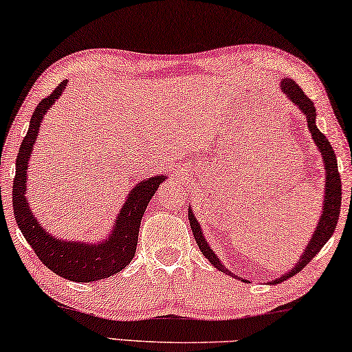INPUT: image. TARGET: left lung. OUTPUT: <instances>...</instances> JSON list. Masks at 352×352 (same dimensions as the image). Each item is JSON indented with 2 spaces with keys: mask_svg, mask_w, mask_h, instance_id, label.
I'll return each mask as SVG.
<instances>
[{
  "mask_svg": "<svg viewBox=\"0 0 352 352\" xmlns=\"http://www.w3.org/2000/svg\"><path fill=\"white\" fill-rule=\"evenodd\" d=\"M280 89H282V93L288 97V99L293 102V105L299 108L307 118L308 131H310L313 142H315V144L318 146V149H320V153L322 155L324 170H326V184H324V203H322L320 221H318L316 230L313 231L310 241H308V245L305 247L304 253L299 256V261L296 263V266L291 269L289 272L283 274L282 277L272 280V285L282 283L285 280L293 277V275H296L297 272H300V270L318 255V252H320L321 248L326 245V242L332 237L335 226L338 223L340 208H342V179H340L337 157H335V153L331 143H329V140L324 137V135L320 132V129L316 127L315 104L308 99V97L304 94V91L297 86L294 80L283 78L282 82H280ZM188 220H190L195 241H197V244L199 247V250L203 252V255L206 256L209 259V263L212 264L214 267H217L220 272H225L231 275V277H234V274L230 272V270L221 264L219 256L215 255L212 248H210V245L208 244V241L204 239L201 226H199V221L195 219L192 209L188 210ZM244 282H247V280H244Z\"/></svg>",
  "mask_w": 352,
  "mask_h": 352,
  "instance_id": "8db88e82",
  "label": "left lung"
}]
</instances>
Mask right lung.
Listing matches in <instances>:
<instances>
[{
	"instance_id": "add662e5",
	"label": "right lung",
	"mask_w": 352,
	"mask_h": 352,
	"mask_svg": "<svg viewBox=\"0 0 352 352\" xmlns=\"http://www.w3.org/2000/svg\"><path fill=\"white\" fill-rule=\"evenodd\" d=\"M66 86L67 80H64L50 96L41 100V104L32 113L30 129L20 144L17 162H15L12 204L19 228L41 261L59 277L72 280V282L89 283L121 272L132 261L137 250L140 223H142L144 210L166 176L157 175L140 181L129 192L126 201L116 215L115 225L105 239L82 242L59 239L50 234V231H47L32 215L28 199H26V179H28L30 157L37 135H39L41 122L66 89Z\"/></svg>"
}]
</instances>
